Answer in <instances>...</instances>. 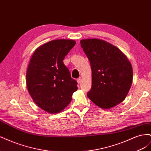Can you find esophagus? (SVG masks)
<instances>
[{
  "label": "esophagus",
  "instance_id": "34e87169",
  "mask_svg": "<svg viewBox=\"0 0 151 151\" xmlns=\"http://www.w3.org/2000/svg\"><path fill=\"white\" fill-rule=\"evenodd\" d=\"M77 83H78L79 84L81 83V78H79V79H77Z\"/></svg>",
  "mask_w": 151,
  "mask_h": 151
}]
</instances>
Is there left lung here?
<instances>
[{
    "label": "left lung",
    "mask_w": 151,
    "mask_h": 151,
    "mask_svg": "<svg viewBox=\"0 0 151 151\" xmlns=\"http://www.w3.org/2000/svg\"><path fill=\"white\" fill-rule=\"evenodd\" d=\"M81 45L92 70V87L88 97L103 109L119 104L125 99L133 79L129 59L119 48L103 40L84 39Z\"/></svg>",
    "instance_id": "left-lung-1"
}]
</instances>
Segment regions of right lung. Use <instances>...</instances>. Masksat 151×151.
I'll return each instance as SVG.
<instances>
[{"label":"right lung","mask_w":151,"mask_h":151,"mask_svg":"<svg viewBox=\"0 0 151 151\" xmlns=\"http://www.w3.org/2000/svg\"><path fill=\"white\" fill-rule=\"evenodd\" d=\"M76 43L68 39L50 41L36 48L31 58L27 88L35 103L48 113L63 111L77 89V83L63 62Z\"/></svg>","instance_id":"obj_1"}]
</instances>
